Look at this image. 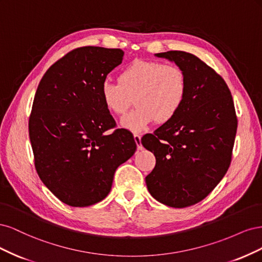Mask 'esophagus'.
<instances>
[{"instance_id":"esophagus-1","label":"esophagus","mask_w":262,"mask_h":262,"mask_svg":"<svg viewBox=\"0 0 262 262\" xmlns=\"http://www.w3.org/2000/svg\"><path fill=\"white\" fill-rule=\"evenodd\" d=\"M133 138H134V141H136V144H137V147L138 149H142V144H141V136L138 133H134L133 134Z\"/></svg>"}]
</instances>
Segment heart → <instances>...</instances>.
<instances>
[{
    "mask_svg": "<svg viewBox=\"0 0 262 262\" xmlns=\"http://www.w3.org/2000/svg\"><path fill=\"white\" fill-rule=\"evenodd\" d=\"M187 77L175 64L157 61L134 60L123 68L118 82L106 80L100 87V98L110 114L121 115L134 107L120 120L122 128L142 132L156 120L170 121L186 100Z\"/></svg>",
    "mask_w": 262,
    "mask_h": 262,
    "instance_id": "heart-1",
    "label": "heart"
}]
</instances>
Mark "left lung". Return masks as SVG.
<instances>
[{
    "label": "left lung",
    "mask_w": 262,
    "mask_h": 262,
    "mask_svg": "<svg viewBox=\"0 0 262 262\" xmlns=\"http://www.w3.org/2000/svg\"><path fill=\"white\" fill-rule=\"evenodd\" d=\"M155 55L184 71L187 95L170 121L141 140L156 158L145 182L157 201L186 208L203 200L231 165L237 131L234 101L222 76L195 55L185 51Z\"/></svg>",
    "instance_id": "obj_1"
}]
</instances>
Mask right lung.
<instances>
[{
  "mask_svg": "<svg viewBox=\"0 0 262 262\" xmlns=\"http://www.w3.org/2000/svg\"><path fill=\"white\" fill-rule=\"evenodd\" d=\"M121 49L81 47L48 69L29 116L35 167L45 186L71 207L108 195L115 171L137 149L132 134L116 129L100 98L107 75L122 62Z\"/></svg>",
  "mask_w": 262,
  "mask_h": 262,
  "instance_id": "obj_1",
  "label": "right lung"
}]
</instances>
